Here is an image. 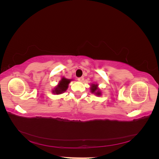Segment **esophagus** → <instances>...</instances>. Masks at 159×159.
Segmentation results:
<instances>
[{
    "label": "esophagus",
    "mask_w": 159,
    "mask_h": 159,
    "mask_svg": "<svg viewBox=\"0 0 159 159\" xmlns=\"http://www.w3.org/2000/svg\"><path fill=\"white\" fill-rule=\"evenodd\" d=\"M78 80L79 81H83L84 80V78H83V77H81V78H79Z\"/></svg>",
    "instance_id": "34e87169"
}]
</instances>
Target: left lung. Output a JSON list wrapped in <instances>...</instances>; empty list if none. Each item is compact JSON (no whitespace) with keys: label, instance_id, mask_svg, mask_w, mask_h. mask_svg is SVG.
Masks as SVG:
<instances>
[{"label":"left lung","instance_id":"1","mask_svg":"<svg viewBox=\"0 0 159 159\" xmlns=\"http://www.w3.org/2000/svg\"><path fill=\"white\" fill-rule=\"evenodd\" d=\"M98 84H91L90 85V91L92 93L95 94L97 96H101L102 95V91L101 90L99 87H98Z\"/></svg>","mask_w":159,"mask_h":159}]
</instances>
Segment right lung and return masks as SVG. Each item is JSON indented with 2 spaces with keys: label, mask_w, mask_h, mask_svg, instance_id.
I'll return each instance as SVG.
<instances>
[{
  "label": "right lung",
  "mask_w": 159,
  "mask_h": 159,
  "mask_svg": "<svg viewBox=\"0 0 159 159\" xmlns=\"http://www.w3.org/2000/svg\"><path fill=\"white\" fill-rule=\"evenodd\" d=\"M73 80V79L70 80L66 78L65 77H61L59 83L52 90V93H54V95H60L64 93L68 89L70 83Z\"/></svg>",
  "instance_id": "right-lung-1"
}]
</instances>
